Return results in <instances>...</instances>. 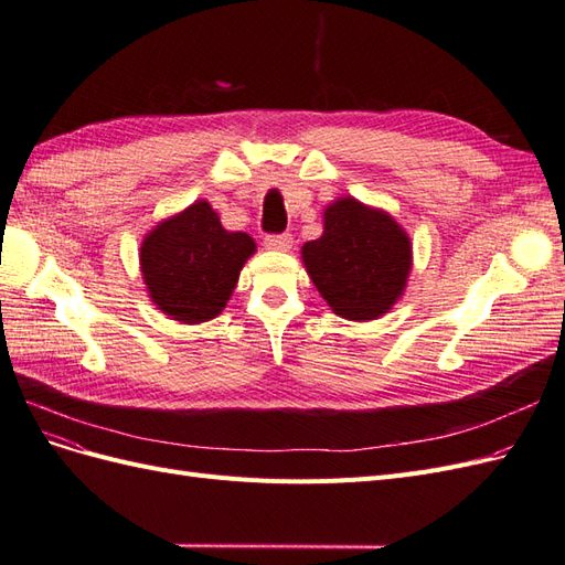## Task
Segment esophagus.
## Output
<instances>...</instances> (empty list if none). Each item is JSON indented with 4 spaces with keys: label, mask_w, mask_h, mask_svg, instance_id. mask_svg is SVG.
<instances>
[{
    "label": "esophagus",
    "mask_w": 565,
    "mask_h": 565,
    "mask_svg": "<svg viewBox=\"0 0 565 565\" xmlns=\"http://www.w3.org/2000/svg\"><path fill=\"white\" fill-rule=\"evenodd\" d=\"M264 247L270 249V252H289V247H292V235H289V233L268 235L264 241Z\"/></svg>",
    "instance_id": "34e87169"
}]
</instances>
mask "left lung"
<instances>
[{
    "label": "left lung",
    "mask_w": 565,
    "mask_h": 565,
    "mask_svg": "<svg viewBox=\"0 0 565 565\" xmlns=\"http://www.w3.org/2000/svg\"><path fill=\"white\" fill-rule=\"evenodd\" d=\"M301 262L339 318L367 322L403 297L413 243L386 210L344 195L324 207L322 235L301 247Z\"/></svg>",
    "instance_id": "8db88e82"
}]
</instances>
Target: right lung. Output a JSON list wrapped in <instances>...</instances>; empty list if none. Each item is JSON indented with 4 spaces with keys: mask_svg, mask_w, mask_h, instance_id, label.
<instances>
[{
    "mask_svg": "<svg viewBox=\"0 0 565 565\" xmlns=\"http://www.w3.org/2000/svg\"><path fill=\"white\" fill-rule=\"evenodd\" d=\"M254 252V237L226 231L212 204L195 200L146 233L141 278L164 316L183 324L207 322L226 309Z\"/></svg>",
    "mask_w": 565,
    "mask_h": 565,
    "instance_id": "right-lung-1",
    "label": "right lung"
}]
</instances>
